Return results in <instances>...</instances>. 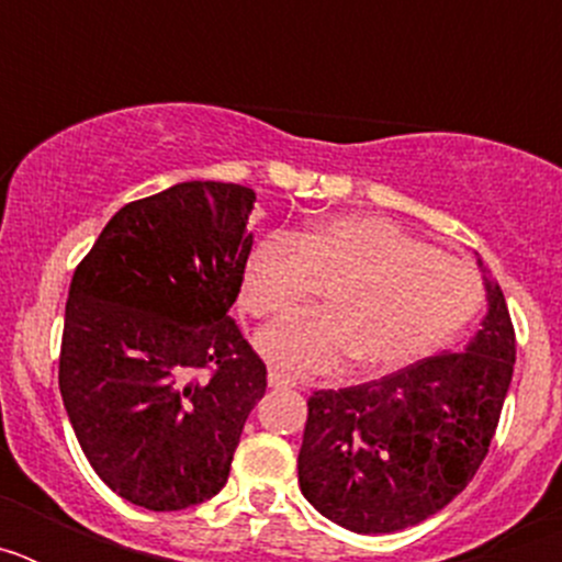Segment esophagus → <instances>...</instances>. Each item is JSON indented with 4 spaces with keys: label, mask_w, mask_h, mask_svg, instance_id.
Wrapping results in <instances>:
<instances>
[{
    "label": "esophagus",
    "mask_w": 562,
    "mask_h": 562,
    "mask_svg": "<svg viewBox=\"0 0 562 562\" xmlns=\"http://www.w3.org/2000/svg\"><path fill=\"white\" fill-rule=\"evenodd\" d=\"M267 382H270V389H278V391H284V389H297V382L290 380V376H284L281 371L272 369L270 374H267Z\"/></svg>",
    "instance_id": "obj_1"
}]
</instances>
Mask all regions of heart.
<instances>
[{
  "label": "heart",
  "instance_id": "b5f03b06",
  "mask_svg": "<svg viewBox=\"0 0 562 562\" xmlns=\"http://www.w3.org/2000/svg\"><path fill=\"white\" fill-rule=\"evenodd\" d=\"M324 290V310L258 335V351L290 376L331 374L349 357L369 374L422 360L453 340L481 304L473 267L382 216H331L270 233L245 265L241 304L284 317Z\"/></svg>",
  "mask_w": 562,
  "mask_h": 562
}]
</instances>
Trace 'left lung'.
Returning a JSON list of instances; mask_svg holds the SVG:
<instances>
[{
  "instance_id": "1",
  "label": "left lung",
  "mask_w": 562,
  "mask_h": 562,
  "mask_svg": "<svg viewBox=\"0 0 562 562\" xmlns=\"http://www.w3.org/2000/svg\"><path fill=\"white\" fill-rule=\"evenodd\" d=\"M484 272L486 315L464 351L310 396L297 484L331 524L391 535L428 520L473 481L513 382L515 331Z\"/></svg>"
}]
</instances>
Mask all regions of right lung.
I'll return each instance as SVG.
<instances>
[{
	"label": "right lung",
	"mask_w": 562,
	"mask_h": 562,
	"mask_svg": "<svg viewBox=\"0 0 562 562\" xmlns=\"http://www.w3.org/2000/svg\"><path fill=\"white\" fill-rule=\"evenodd\" d=\"M256 193L177 182L114 213L78 265L58 389L78 445L128 504L177 513L231 475L267 369L227 312L241 290ZM211 364L205 381L192 376Z\"/></svg>",
	"instance_id": "right-lung-1"
}]
</instances>
